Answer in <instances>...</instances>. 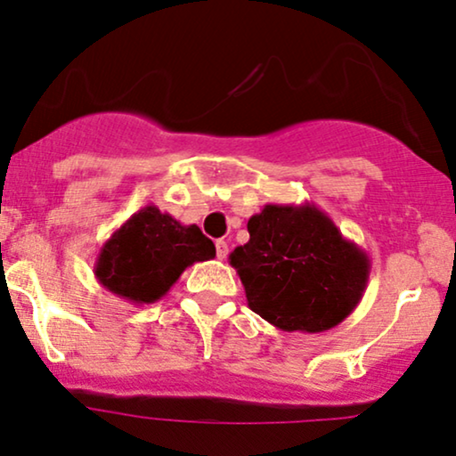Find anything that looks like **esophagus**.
<instances>
[{"instance_id": "obj_1", "label": "esophagus", "mask_w": 456, "mask_h": 456, "mask_svg": "<svg viewBox=\"0 0 456 456\" xmlns=\"http://www.w3.org/2000/svg\"><path fill=\"white\" fill-rule=\"evenodd\" d=\"M227 255H229L227 241L216 240V256H218V261H224V258H227Z\"/></svg>"}]
</instances>
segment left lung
Masks as SVG:
<instances>
[{"instance_id":"obj_1","label":"left lung","mask_w":456,"mask_h":456,"mask_svg":"<svg viewBox=\"0 0 456 456\" xmlns=\"http://www.w3.org/2000/svg\"><path fill=\"white\" fill-rule=\"evenodd\" d=\"M229 255L255 314L286 332H324L364 297L370 258L315 204H267Z\"/></svg>"}]
</instances>
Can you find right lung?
Listing matches in <instances>:
<instances>
[{
	"instance_id": "1",
	"label": "right lung",
	"mask_w": 456,
	"mask_h": 456,
	"mask_svg": "<svg viewBox=\"0 0 456 456\" xmlns=\"http://www.w3.org/2000/svg\"><path fill=\"white\" fill-rule=\"evenodd\" d=\"M216 256L198 224H181L149 204L115 229L94 263L102 288L134 305L159 301L193 263Z\"/></svg>"
}]
</instances>
